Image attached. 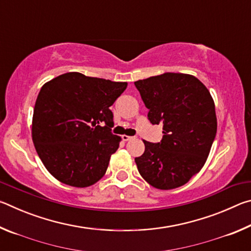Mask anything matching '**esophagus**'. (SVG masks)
I'll return each mask as SVG.
<instances>
[{
    "label": "esophagus",
    "mask_w": 251,
    "mask_h": 251,
    "mask_svg": "<svg viewBox=\"0 0 251 251\" xmlns=\"http://www.w3.org/2000/svg\"><path fill=\"white\" fill-rule=\"evenodd\" d=\"M122 138H123V141H125V142H127V141H130V139H131V138H133V137H131V136L123 135V136H122Z\"/></svg>",
    "instance_id": "34e87169"
}]
</instances>
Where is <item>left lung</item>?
Returning a JSON list of instances; mask_svg holds the SVG:
<instances>
[{
	"instance_id": "left-lung-1",
	"label": "left lung",
	"mask_w": 251,
	"mask_h": 251,
	"mask_svg": "<svg viewBox=\"0 0 251 251\" xmlns=\"http://www.w3.org/2000/svg\"><path fill=\"white\" fill-rule=\"evenodd\" d=\"M152 125L163 124L159 143L144 141L135 161L148 184L158 189L185 185L202 168L217 133L215 103L193 75L165 73L135 82Z\"/></svg>"
}]
</instances>
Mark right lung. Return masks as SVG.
Returning <instances> with one entry per match:
<instances>
[{"label":"right lung","instance_id":"obj_1","mask_svg":"<svg viewBox=\"0 0 251 251\" xmlns=\"http://www.w3.org/2000/svg\"><path fill=\"white\" fill-rule=\"evenodd\" d=\"M127 83L71 72L42 86L32 138L46 169L63 184L88 187L105 175L121 137L109 109Z\"/></svg>","mask_w":251,"mask_h":251}]
</instances>
